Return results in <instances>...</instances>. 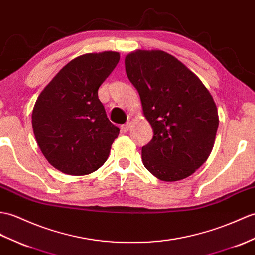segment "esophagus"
Masks as SVG:
<instances>
[{
  "mask_svg": "<svg viewBox=\"0 0 255 255\" xmlns=\"http://www.w3.org/2000/svg\"><path fill=\"white\" fill-rule=\"evenodd\" d=\"M129 127H130V123H129V122H127L126 124H124V125H122V126H121L122 131H123V132H127L128 130H129Z\"/></svg>",
  "mask_w": 255,
  "mask_h": 255,
  "instance_id": "obj_1",
  "label": "esophagus"
}]
</instances>
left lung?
Returning <instances> with one entry per match:
<instances>
[{"instance_id":"obj_1","label":"left lung","mask_w":255,"mask_h":255,"mask_svg":"<svg viewBox=\"0 0 255 255\" xmlns=\"http://www.w3.org/2000/svg\"><path fill=\"white\" fill-rule=\"evenodd\" d=\"M153 138L142 146L144 167L163 181L185 179L210 156L218 128L210 91L186 65L161 50H137L125 57Z\"/></svg>"}]
</instances>
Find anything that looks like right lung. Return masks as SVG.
I'll return each mask as SVG.
<instances>
[{
  "mask_svg": "<svg viewBox=\"0 0 255 255\" xmlns=\"http://www.w3.org/2000/svg\"><path fill=\"white\" fill-rule=\"evenodd\" d=\"M120 58V53L113 51L74 58L35 101V140L47 162L64 174H91L109 157L120 128L106 116L98 90Z\"/></svg>",
  "mask_w": 255,
  "mask_h": 255,
  "instance_id": "right-lung-1",
  "label": "right lung"
}]
</instances>
